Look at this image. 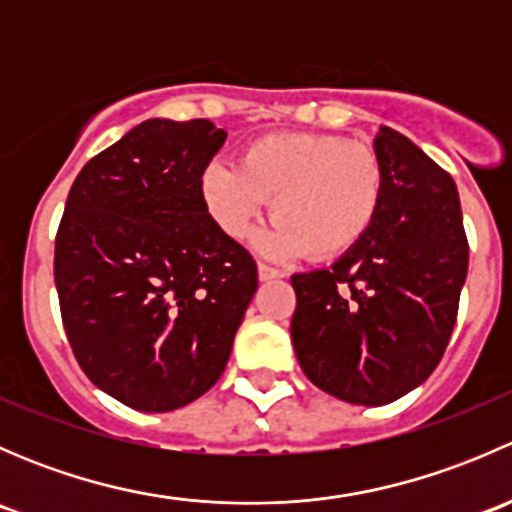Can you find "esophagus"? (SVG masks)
<instances>
[{"label":"esophagus","instance_id":"esophagus-1","mask_svg":"<svg viewBox=\"0 0 512 512\" xmlns=\"http://www.w3.org/2000/svg\"><path fill=\"white\" fill-rule=\"evenodd\" d=\"M257 277H260V282H270V280H280L282 272L275 270V267L265 265V262H260V265H257Z\"/></svg>","mask_w":512,"mask_h":512}]
</instances>
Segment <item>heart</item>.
<instances>
[{
  "mask_svg": "<svg viewBox=\"0 0 512 512\" xmlns=\"http://www.w3.org/2000/svg\"><path fill=\"white\" fill-rule=\"evenodd\" d=\"M386 193L379 151L339 133H270L247 143L240 168L213 160L200 200L223 235L245 240L272 200L277 223L262 237L275 255H347L371 232Z\"/></svg>",
  "mask_w": 512,
  "mask_h": 512,
  "instance_id": "1",
  "label": "heart"
}]
</instances>
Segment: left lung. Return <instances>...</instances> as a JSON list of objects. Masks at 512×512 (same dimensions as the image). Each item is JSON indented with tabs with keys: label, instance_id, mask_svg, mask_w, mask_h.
Returning <instances> with one entry per match:
<instances>
[{
	"label": "left lung",
	"instance_id": "1",
	"mask_svg": "<svg viewBox=\"0 0 512 512\" xmlns=\"http://www.w3.org/2000/svg\"><path fill=\"white\" fill-rule=\"evenodd\" d=\"M369 235L329 270L292 277V344L314 386L359 406L401 399L431 376L451 339L468 237L451 175L394 128Z\"/></svg>",
	"mask_w": 512,
	"mask_h": 512
}]
</instances>
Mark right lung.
I'll return each instance as SVG.
<instances>
[{"label": "right lung", "mask_w": 512, "mask_h": 512, "mask_svg": "<svg viewBox=\"0 0 512 512\" xmlns=\"http://www.w3.org/2000/svg\"><path fill=\"white\" fill-rule=\"evenodd\" d=\"M225 141L208 118H151L76 175L56 230L54 282L76 361L148 414L203 396L225 371L257 265L200 200Z\"/></svg>", "instance_id": "1"}]
</instances>
